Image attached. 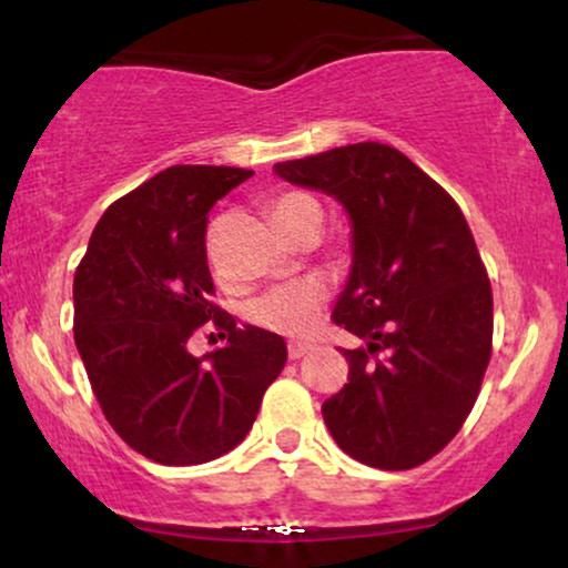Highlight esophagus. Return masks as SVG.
Instances as JSON below:
<instances>
[{"label":"esophagus","mask_w":568,"mask_h":568,"mask_svg":"<svg viewBox=\"0 0 568 568\" xmlns=\"http://www.w3.org/2000/svg\"><path fill=\"white\" fill-rule=\"evenodd\" d=\"M310 352V346L307 344H290V359L294 362V359H302V356H305Z\"/></svg>","instance_id":"esophagus-1"}]
</instances>
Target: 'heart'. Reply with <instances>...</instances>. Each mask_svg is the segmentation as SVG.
<instances>
[{"mask_svg":"<svg viewBox=\"0 0 568 568\" xmlns=\"http://www.w3.org/2000/svg\"><path fill=\"white\" fill-rule=\"evenodd\" d=\"M307 216H321V206L313 196L300 191L282 193L274 201V220L284 232L297 227ZM325 302V290L321 284L307 282L297 286H282L247 305V321L263 331L278 333V336H307L321 321Z\"/></svg>","mask_w":568,"mask_h":568,"instance_id":"obj_1","label":"heart"}]
</instances>
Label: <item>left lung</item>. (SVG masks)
Listing matches in <instances>:
<instances>
[{
	"label": "left lung",
	"mask_w": 568,
	"mask_h": 568,
	"mask_svg": "<svg viewBox=\"0 0 568 568\" xmlns=\"http://www.w3.org/2000/svg\"><path fill=\"white\" fill-rule=\"evenodd\" d=\"M352 222V271L333 321L348 385L323 403L336 445L379 470L416 468L460 432L491 359L494 300L453 196L395 146L362 142L274 165Z\"/></svg>",
	"instance_id": "obj_1"
}]
</instances>
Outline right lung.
<instances>
[{"label": "right lung", "mask_w": 568, "mask_h": 568, "mask_svg": "<svg viewBox=\"0 0 568 568\" xmlns=\"http://www.w3.org/2000/svg\"><path fill=\"white\" fill-rule=\"evenodd\" d=\"M243 168L173 165L108 206L74 274V344L108 424L139 455L199 465L235 449L286 364L276 333L212 305L206 222ZM214 320L229 344L193 357Z\"/></svg>", "instance_id": "obj_1"}]
</instances>
